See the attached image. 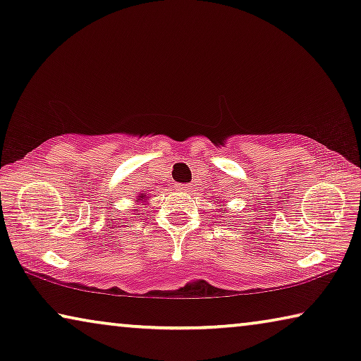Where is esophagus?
Instances as JSON below:
<instances>
[{
	"label": "esophagus",
	"mask_w": 361,
	"mask_h": 361,
	"mask_svg": "<svg viewBox=\"0 0 361 361\" xmlns=\"http://www.w3.org/2000/svg\"><path fill=\"white\" fill-rule=\"evenodd\" d=\"M174 189L177 192H189L190 190V185L189 184H176Z\"/></svg>",
	"instance_id": "obj_1"
}]
</instances>
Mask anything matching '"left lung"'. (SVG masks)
<instances>
[{
  "mask_svg": "<svg viewBox=\"0 0 361 361\" xmlns=\"http://www.w3.org/2000/svg\"><path fill=\"white\" fill-rule=\"evenodd\" d=\"M221 207H223V203H221ZM223 212H224V208H223Z\"/></svg>",
  "mask_w": 361,
  "mask_h": 361,
  "instance_id": "1",
  "label": "left lung"
}]
</instances>
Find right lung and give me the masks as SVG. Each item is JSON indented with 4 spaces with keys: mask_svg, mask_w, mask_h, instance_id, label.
<instances>
[{
    "mask_svg": "<svg viewBox=\"0 0 361 361\" xmlns=\"http://www.w3.org/2000/svg\"><path fill=\"white\" fill-rule=\"evenodd\" d=\"M146 200H148V197H146L145 193H140L138 198L135 202H142V203H140V205H143V202H146ZM135 212H140V208H135Z\"/></svg>",
    "mask_w": 361,
    "mask_h": 361,
    "instance_id": "1",
    "label": "right lung"
}]
</instances>
